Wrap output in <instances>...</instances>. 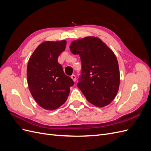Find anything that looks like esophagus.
Returning a JSON list of instances; mask_svg holds the SVG:
<instances>
[{
	"label": "esophagus",
	"instance_id": "1",
	"mask_svg": "<svg viewBox=\"0 0 151 151\" xmlns=\"http://www.w3.org/2000/svg\"><path fill=\"white\" fill-rule=\"evenodd\" d=\"M71 78L72 79V80L74 81V82L76 81V75H74V74H73V75L71 76Z\"/></svg>",
	"mask_w": 151,
	"mask_h": 151
}]
</instances>
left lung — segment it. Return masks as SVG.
Masks as SVG:
<instances>
[{
  "instance_id": "obj_1",
  "label": "left lung",
  "mask_w": 151,
  "mask_h": 151,
  "mask_svg": "<svg viewBox=\"0 0 151 151\" xmlns=\"http://www.w3.org/2000/svg\"><path fill=\"white\" fill-rule=\"evenodd\" d=\"M70 50L81 58L78 88L95 106L109 104L115 98L120 86L119 67L115 55L101 40L93 36L72 42Z\"/></svg>"
}]
</instances>
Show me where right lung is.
<instances>
[{
  "label": "right lung",
  "mask_w": 151,
  "mask_h": 151,
  "mask_svg": "<svg viewBox=\"0 0 151 151\" xmlns=\"http://www.w3.org/2000/svg\"><path fill=\"white\" fill-rule=\"evenodd\" d=\"M66 41L45 42L29 59L27 80L30 93L41 107L53 110L64 103L74 85L57 58L65 50Z\"/></svg>",
  "instance_id": "1"
}]
</instances>
